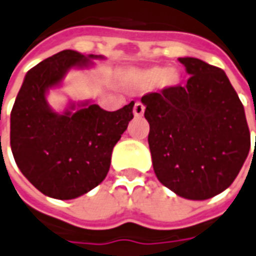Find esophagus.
I'll use <instances>...</instances> for the list:
<instances>
[{
    "label": "esophagus",
    "instance_id": "1",
    "mask_svg": "<svg viewBox=\"0 0 256 256\" xmlns=\"http://www.w3.org/2000/svg\"><path fill=\"white\" fill-rule=\"evenodd\" d=\"M144 112H145V106L142 104L140 102H136L135 106H134V116L135 117H142Z\"/></svg>",
    "mask_w": 256,
    "mask_h": 256
}]
</instances>
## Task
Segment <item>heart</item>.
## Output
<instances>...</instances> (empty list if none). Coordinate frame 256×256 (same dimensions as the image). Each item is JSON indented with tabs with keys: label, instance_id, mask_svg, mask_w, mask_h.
<instances>
[{
	"label": "heart",
	"instance_id": "heart-1",
	"mask_svg": "<svg viewBox=\"0 0 256 256\" xmlns=\"http://www.w3.org/2000/svg\"><path fill=\"white\" fill-rule=\"evenodd\" d=\"M128 82L138 89H148L152 86H156L160 82L164 86H170L177 82V75L163 66H153L149 70L131 72L128 75Z\"/></svg>",
	"mask_w": 256,
	"mask_h": 256
}]
</instances>
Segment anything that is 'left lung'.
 <instances>
[{"label":"left lung","instance_id":"8db88e82","mask_svg":"<svg viewBox=\"0 0 256 256\" xmlns=\"http://www.w3.org/2000/svg\"><path fill=\"white\" fill-rule=\"evenodd\" d=\"M185 86L148 93L145 118L154 174L178 196L204 200L227 190L246 162L251 136L244 106L223 70L178 58Z\"/></svg>","mask_w":256,"mask_h":256}]
</instances>
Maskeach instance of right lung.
Wrapping results in <instances>:
<instances>
[{"label": "right lung", "mask_w": 256, "mask_h": 256, "mask_svg": "<svg viewBox=\"0 0 256 256\" xmlns=\"http://www.w3.org/2000/svg\"><path fill=\"white\" fill-rule=\"evenodd\" d=\"M102 56L64 50L33 66L10 111V149L19 170L38 191L74 199L98 186L110 170L111 153L134 114V102L106 111L84 102L60 114L46 94L71 68H89Z\"/></svg>", "instance_id": "add662e5"}]
</instances>
